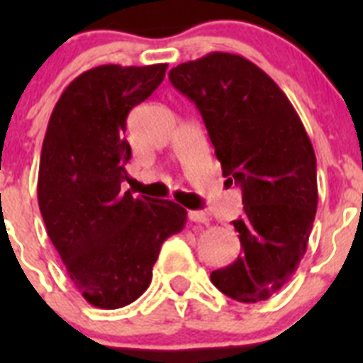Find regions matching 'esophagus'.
Segmentation results:
<instances>
[{
  "instance_id": "obj_1",
  "label": "esophagus",
  "mask_w": 363,
  "mask_h": 363,
  "mask_svg": "<svg viewBox=\"0 0 363 363\" xmlns=\"http://www.w3.org/2000/svg\"><path fill=\"white\" fill-rule=\"evenodd\" d=\"M189 220L198 223V225H209V216L203 211H191L189 213Z\"/></svg>"
}]
</instances>
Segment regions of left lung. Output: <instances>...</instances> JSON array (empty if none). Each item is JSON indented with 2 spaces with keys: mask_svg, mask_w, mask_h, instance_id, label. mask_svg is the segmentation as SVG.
I'll return each mask as SVG.
<instances>
[{
  "mask_svg": "<svg viewBox=\"0 0 363 363\" xmlns=\"http://www.w3.org/2000/svg\"><path fill=\"white\" fill-rule=\"evenodd\" d=\"M169 79L200 111L227 184L242 189V255L211 281L236 301L267 300L306 255L318 205L313 143L280 86L238 54L182 63Z\"/></svg>",
  "mask_w": 363,
  "mask_h": 363,
  "instance_id": "obj_1",
  "label": "left lung"
}]
</instances>
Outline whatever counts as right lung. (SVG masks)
<instances>
[{"instance_id": "obj_1", "label": "right lung", "mask_w": 363, "mask_h": 363, "mask_svg": "<svg viewBox=\"0 0 363 363\" xmlns=\"http://www.w3.org/2000/svg\"><path fill=\"white\" fill-rule=\"evenodd\" d=\"M167 63L99 65L57 99L41 147L38 201L74 287L91 306L120 309L152 280L162 243L184 229L171 200L121 191L130 145L127 116L165 78Z\"/></svg>"}]
</instances>
